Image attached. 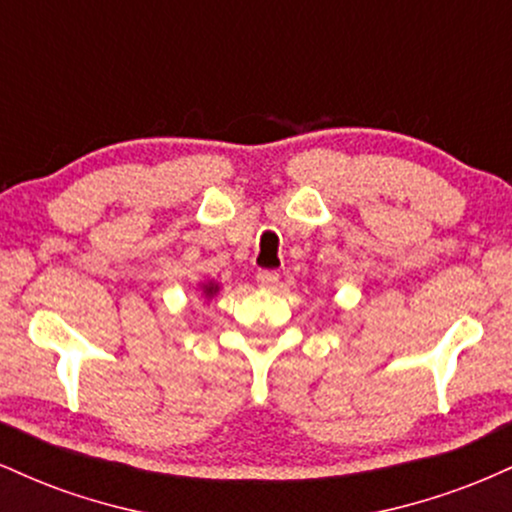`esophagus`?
<instances>
[{
  "instance_id": "esophagus-1",
  "label": "esophagus",
  "mask_w": 512,
  "mask_h": 512,
  "mask_svg": "<svg viewBox=\"0 0 512 512\" xmlns=\"http://www.w3.org/2000/svg\"><path fill=\"white\" fill-rule=\"evenodd\" d=\"M276 284H279V274H276V272H269V269H262V272H257V286H260V289L272 291Z\"/></svg>"
}]
</instances>
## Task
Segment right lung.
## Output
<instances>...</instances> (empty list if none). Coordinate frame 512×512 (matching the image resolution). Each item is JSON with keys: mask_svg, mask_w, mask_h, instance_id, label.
I'll return each instance as SVG.
<instances>
[{"mask_svg": "<svg viewBox=\"0 0 512 512\" xmlns=\"http://www.w3.org/2000/svg\"><path fill=\"white\" fill-rule=\"evenodd\" d=\"M197 291H199V296L204 298V301H214L216 298V293L221 291V284L216 279H207V281H202V284L197 286Z\"/></svg>", "mask_w": 512, "mask_h": 512, "instance_id": "right-lung-1", "label": "right lung"}]
</instances>
